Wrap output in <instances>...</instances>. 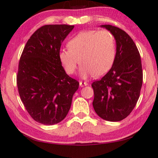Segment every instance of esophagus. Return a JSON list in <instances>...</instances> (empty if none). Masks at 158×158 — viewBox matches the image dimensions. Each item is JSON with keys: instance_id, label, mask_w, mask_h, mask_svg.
Instances as JSON below:
<instances>
[{"instance_id": "1", "label": "esophagus", "mask_w": 158, "mask_h": 158, "mask_svg": "<svg viewBox=\"0 0 158 158\" xmlns=\"http://www.w3.org/2000/svg\"><path fill=\"white\" fill-rule=\"evenodd\" d=\"M88 84L87 82H85V81H79V86H80L81 87H85V86H87Z\"/></svg>"}]
</instances>
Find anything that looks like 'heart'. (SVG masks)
<instances>
[{"label": "heart", "mask_w": 158, "mask_h": 158, "mask_svg": "<svg viewBox=\"0 0 158 158\" xmlns=\"http://www.w3.org/2000/svg\"><path fill=\"white\" fill-rule=\"evenodd\" d=\"M68 48L60 50V61L69 74L74 73L80 63L82 78L105 75L112 68L116 56L115 38L107 30L81 31L69 42Z\"/></svg>", "instance_id": "b5f03b06"}]
</instances>
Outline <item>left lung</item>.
Instances as JSON below:
<instances>
[{"label":"left lung","mask_w":158,"mask_h":158,"mask_svg":"<svg viewBox=\"0 0 158 158\" xmlns=\"http://www.w3.org/2000/svg\"><path fill=\"white\" fill-rule=\"evenodd\" d=\"M110 31L116 43L112 68L100 80L92 84L94 110L108 121H120L129 115L139 98L143 81L142 61L137 48L128 34L118 27L101 25Z\"/></svg>","instance_id":"left-lung-1"}]
</instances>
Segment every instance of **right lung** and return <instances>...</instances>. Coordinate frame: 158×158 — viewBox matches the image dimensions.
Listing matches in <instances>:
<instances>
[{
  "label": "right lung",
  "mask_w": 158,
  "mask_h": 158,
  "mask_svg": "<svg viewBox=\"0 0 158 158\" xmlns=\"http://www.w3.org/2000/svg\"><path fill=\"white\" fill-rule=\"evenodd\" d=\"M74 26L41 27L28 40L21 56L16 81L31 117L44 125L63 121L70 110L79 82L65 71L58 57L60 46Z\"/></svg>",
  "instance_id": "add662e5"
}]
</instances>
